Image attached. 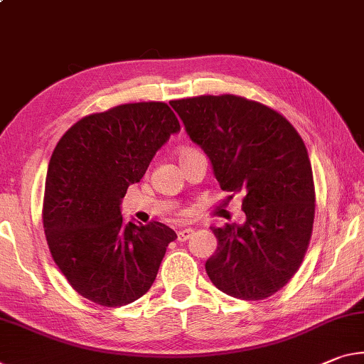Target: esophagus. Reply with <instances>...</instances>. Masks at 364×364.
I'll list each match as a JSON object with an SVG mask.
<instances>
[{"mask_svg": "<svg viewBox=\"0 0 364 364\" xmlns=\"http://www.w3.org/2000/svg\"><path fill=\"white\" fill-rule=\"evenodd\" d=\"M193 233H194V230H191V228L180 230V232L176 233L178 241H186V240H189V238H191V236H193Z\"/></svg>", "mask_w": 364, "mask_h": 364, "instance_id": "1", "label": "esophagus"}]
</instances>
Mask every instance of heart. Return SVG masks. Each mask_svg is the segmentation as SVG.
Segmentation results:
<instances>
[{
    "instance_id": "heart-1",
    "label": "heart",
    "mask_w": 364,
    "mask_h": 364,
    "mask_svg": "<svg viewBox=\"0 0 364 364\" xmlns=\"http://www.w3.org/2000/svg\"><path fill=\"white\" fill-rule=\"evenodd\" d=\"M189 152H193L191 149H183V151L180 152V157H183V155H186V154H189Z\"/></svg>"
}]
</instances>
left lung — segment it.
I'll list each match as a JSON object with an SVG mask.
<instances>
[{
    "instance_id": "1",
    "label": "left lung",
    "mask_w": 364,
    "mask_h": 364,
    "mask_svg": "<svg viewBox=\"0 0 364 364\" xmlns=\"http://www.w3.org/2000/svg\"><path fill=\"white\" fill-rule=\"evenodd\" d=\"M204 149L223 191L241 194L243 225L212 227L217 250L205 272L218 290L265 299L298 272L313 233L316 193L306 146L284 114L245 97L171 100Z\"/></svg>"
}]
</instances>
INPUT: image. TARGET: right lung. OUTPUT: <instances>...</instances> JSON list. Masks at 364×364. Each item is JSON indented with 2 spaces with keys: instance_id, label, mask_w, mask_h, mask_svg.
Here are the masks:
<instances>
[{
  "instance_id": "obj_1",
  "label": "right lung",
  "mask_w": 364,
  "mask_h": 364,
  "mask_svg": "<svg viewBox=\"0 0 364 364\" xmlns=\"http://www.w3.org/2000/svg\"><path fill=\"white\" fill-rule=\"evenodd\" d=\"M180 129L165 102H139L84 117L58 141L45 180L43 230L58 269L92 303L117 308L146 295L176 240L160 222L124 225L119 204Z\"/></svg>"
}]
</instances>
